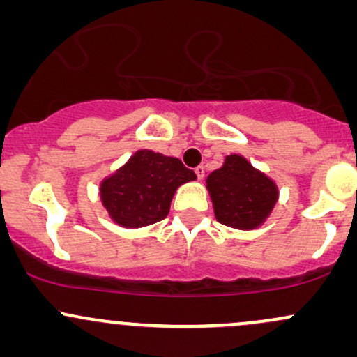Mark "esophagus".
Returning a JSON list of instances; mask_svg holds the SVG:
<instances>
[{
	"label": "esophagus",
	"mask_w": 357,
	"mask_h": 357,
	"mask_svg": "<svg viewBox=\"0 0 357 357\" xmlns=\"http://www.w3.org/2000/svg\"><path fill=\"white\" fill-rule=\"evenodd\" d=\"M195 173H196V176H198V179H203L204 178V167L203 166H198L195 169Z\"/></svg>",
	"instance_id": "1"
}]
</instances>
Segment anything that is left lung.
<instances>
[{
    "label": "left lung",
    "instance_id": "1",
    "mask_svg": "<svg viewBox=\"0 0 357 357\" xmlns=\"http://www.w3.org/2000/svg\"><path fill=\"white\" fill-rule=\"evenodd\" d=\"M216 220L236 230H255L267 221L278 199L272 178L253 167L243 155L230 154L206 178Z\"/></svg>",
    "mask_w": 357,
    "mask_h": 357
}]
</instances>
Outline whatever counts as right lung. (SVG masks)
<instances>
[{
  "instance_id": "add662e5",
  "label": "right lung",
  "mask_w": 357,
  "mask_h": 357,
  "mask_svg": "<svg viewBox=\"0 0 357 357\" xmlns=\"http://www.w3.org/2000/svg\"><path fill=\"white\" fill-rule=\"evenodd\" d=\"M195 179L196 174L178 158L139 149L102 179L100 202L119 227H149L166 218L176 190Z\"/></svg>"
}]
</instances>
